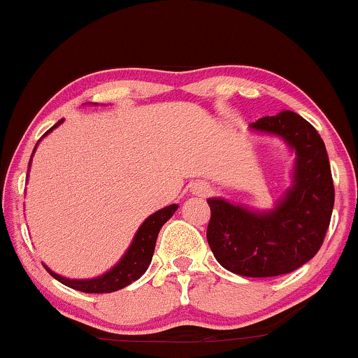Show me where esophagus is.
Masks as SVG:
<instances>
[{
  "label": "esophagus",
  "instance_id": "obj_1",
  "mask_svg": "<svg viewBox=\"0 0 358 358\" xmlns=\"http://www.w3.org/2000/svg\"><path fill=\"white\" fill-rule=\"evenodd\" d=\"M199 193H200V195H207V193H208V187H207V185H200Z\"/></svg>",
  "mask_w": 358,
  "mask_h": 358
}]
</instances>
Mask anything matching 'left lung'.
<instances>
[{"instance_id":"1","label":"left lung","mask_w":358,"mask_h":358,"mask_svg":"<svg viewBox=\"0 0 358 358\" xmlns=\"http://www.w3.org/2000/svg\"><path fill=\"white\" fill-rule=\"evenodd\" d=\"M250 127L279 134L296 151L294 185L268 213H254L225 200H207V241L220 266L248 278H271L301 268L322 248L335 187L327 148L318 131L291 110L261 117Z\"/></svg>"}]
</instances>
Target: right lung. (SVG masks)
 I'll list each match as a JSON object with an SVG mask.
<instances>
[{
    "label": "right lung",
    "mask_w": 358,
    "mask_h": 358,
    "mask_svg": "<svg viewBox=\"0 0 358 358\" xmlns=\"http://www.w3.org/2000/svg\"><path fill=\"white\" fill-rule=\"evenodd\" d=\"M59 124L60 121L53 127H57ZM53 127H50L47 133H50ZM176 208H178V205H170V207L162 208V210L148 217L143 222L141 227H139L136 236H134L133 244L127 249L124 257L109 273H106L104 276L96 279H67L52 273L50 269L47 271L57 281H60L62 285L72 287V289L82 291V293H113V291L121 289V287L131 285V282L136 281V279H139L146 273L148 266H150L151 259H153L156 237H158L159 229L163 227V224L168 219H171Z\"/></svg>",
    "instance_id": "1"
}]
</instances>
